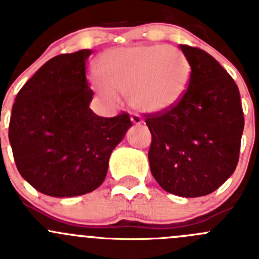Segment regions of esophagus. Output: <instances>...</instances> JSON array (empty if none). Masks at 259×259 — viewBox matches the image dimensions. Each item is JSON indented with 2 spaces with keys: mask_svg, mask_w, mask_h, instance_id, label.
<instances>
[{
  "mask_svg": "<svg viewBox=\"0 0 259 259\" xmlns=\"http://www.w3.org/2000/svg\"><path fill=\"white\" fill-rule=\"evenodd\" d=\"M130 120H132V122L134 125H140V124H143V119H142V116H140L139 114H137V113H133L132 114V116H130Z\"/></svg>",
  "mask_w": 259,
  "mask_h": 259,
  "instance_id": "esophagus-1",
  "label": "esophagus"
}]
</instances>
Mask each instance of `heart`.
Instances as JSON below:
<instances>
[{
  "instance_id": "b5f03b06",
  "label": "heart",
  "mask_w": 259,
  "mask_h": 259,
  "mask_svg": "<svg viewBox=\"0 0 259 259\" xmlns=\"http://www.w3.org/2000/svg\"><path fill=\"white\" fill-rule=\"evenodd\" d=\"M103 80L93 77L94 89L108 103L126 94L138 110L158 113L176 105L187 91L190 65L170 46H133L105 52L99 60Z\"/></svg>"
}]
</instances>
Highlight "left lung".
<instances>
[{
	"instance_id": "left-lung-1",
	"label": "left lung",
	"mask_w": 259,
	"mask_h": 259,
	"mask_svg": "<svg viewBox=\"0 0 259 259\" xmlns=\"http://www.w3.org/2000/svg\"><path fill=\"white\" fill-rule=\"evenodd\" d=\"M190 81L177 105L145 115L151 133L148 158L158 184L171 194L203 197L236 170L244 117L231 75L208 52L180 45Z\"/></svg>"
}]
</instances>
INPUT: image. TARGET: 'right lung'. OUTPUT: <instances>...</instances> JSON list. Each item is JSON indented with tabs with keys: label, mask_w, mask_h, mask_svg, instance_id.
Listing matches in <instances>:
<instances>
[{
	"label": "right lung",
	"mask_w": 259,
	"mask_h": 259,
	"mask_svg": "<svg viewBox=\"0 0 259 259\" xmlns=\"http://www.w3.org/2000/svg\"><path fill=\"white\" fill-rule=\"evenodd\" d=\"M91 50L52 57L18 91L9 139L22 178L50 197L95 190L132 126L129 114L98 116L85 74Z\"/></svg>",
	"instance_id": "obj_1"
}]
</instances>
